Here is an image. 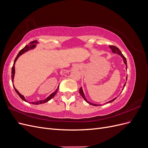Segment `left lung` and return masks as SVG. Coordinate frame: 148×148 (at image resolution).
<instances>
[{
    "label": "left lung",
    "mask_w": 148,
    "mask_h": 148,
    "mask_svg": "<svg viewBox=\"0 0 148 148\" xmlns=\"http://www.w3.org/2000/svg\"><path fill=\"white\" fill-rule=\"evenodd\" d=\"M109 47H110V48L111 49V50H112V52H113V53H117L118 55L120 56H121V57L122 58V59H123V62H124V64H125V65H126V69H127V60H126V58H125V57H124V56L122 54V52H121V51H120V49H119V48H117V47L114 46H109ZM126 79L127 80V77H126ZM125 84H126V83H125V84H124V85H123V89H124V88H125ZM123 89H122V90H123ZM79 94H80V95H81V96L83 97V99H84L85 101H86L88 103H89V104L92 105V106H101V104H93V103H91V102H88V101H87V99H86V97H85V96H84V92H83L82 87H81V88H79ZM116 98H117V97H115L114 99H112L111 101H109V102H106V104H107V103H110V102H113V101L116 99Z\"/></svg>",
    "instance_id": "obj_1"
}]
</instances>
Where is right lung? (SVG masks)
Wrapping results in <instances>:
<instances>
[{
    "label": "right lung",
    "mask_w": 148,
    "mask_h": 148,
    "mask_svg": "<svg viewBox=\"0 0 148 148\" xmlns=\"http://www.w3.org/2000/svg\"><path fill=\"white\" fill-rule=\"evenodd\" d=\"M36 44H38V41H32V42H31L28 44V45H26L23 49H21V50L18 53V55H17V56L16 57L15 59V60H14V63H13V66H12V83H13V78H14L15 72V62H16V60L18 59V58L21 55L23 54V53H25L26 52H27V51L31 50V49H34V48L36 47ZM13 87H14V89H15V90L16 92L18 94V96L20 97L21 99L22 100H23V101H25V102H28L26 100L25 97H24L23 95H21V94L18 92V91H17V89H16L15 88V86H14V84H13ZM59 86H58V88H57L56 90L54 92H52L50 96H48V97L46 98V99H45L44 100H42V101H36V102H31V104H36V105H38V104H43V103H45V102H48L49 101H50V100L52 99V98L54 97V96L56 95V93H57V91H58V89H59Z\"/></svg>",
    "instance_id": "1"
}]
</instances>
